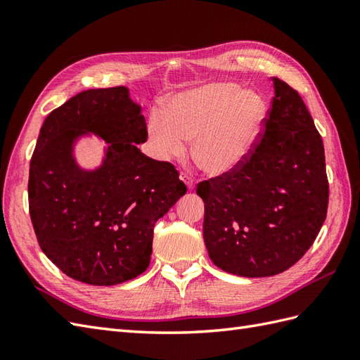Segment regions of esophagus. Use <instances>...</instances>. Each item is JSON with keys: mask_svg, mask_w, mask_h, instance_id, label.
<instances>
[{"mask_svg": "<svg viewBox=\"0 0 360 360\" xmlns=\"http://www.w3.org/2000/svg\"><path fill=\"white\" fill-rule=\"evenodd\" d=\"M179 178H181V181L184 182V184L187 186L188 190H193V188H195V182H193V179H192V176L187 174V173H181Z\"/></svg>", "mask_w": 360, "mask_h": 360, "instance_id": "obj_1", "label": "esophagus"}]
</instances>
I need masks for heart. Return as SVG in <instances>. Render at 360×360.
<instances>
[{
  "mask_svg": "<svg viewBox=\"0 0 360 360\" xmlns=\"http://www.w3.org/2000/svg\"><path fill=\"white\" fill-rule=\"evenodd\" d=\"M266 103L255 91L235 83H209L173 97L165 117L151 114L148 139L162 160L181 158L186 141L193 139L192 155L210 176L238 168L262 136Z\"/></svg>",
  "mask_w": 360,
  "mask_h": 360,
  "instance_id": "b5f03b06",
  "label": "heart"
}]
</instances>
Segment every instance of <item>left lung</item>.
<instances>
[{
    "mask_svg": "<svg viewBox=\"0 0 360 360\" xmlns=\"http://www.w3.org/2000/svg\"><path fill=\"white\" fill-rule=\"evenodd\" d=\"M263 139L232 173L198 184L204 243L215 266L240 277H271L307 252L325 223L323 142L300 94L271 77Z\"/></svg>",
    "mask_w": 360,
    "mask_h": 360,
    "instance_id": "1",
    "label": "left lung"
}]
</instances>
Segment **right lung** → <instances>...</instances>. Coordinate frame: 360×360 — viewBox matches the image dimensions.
Masks as SVG:
<instances>
[{
	"mask_svg": "<svg viewBox=\"0 0 360 360\" xmlns=\"http://www.w3.org/2000/svg\"><path fill=\"white\" fill-rule=\"evenodd\" d=\"M105 141L103 162L83 169L80 139ZM147 141L142 106L127 86L88 89L44 119L29 170V212L44 255L94 286L136 278L150 264L155 223L187 188L170 162L137 148Z\"/></svg>",
	"mask_w": 360,
	"mask_h": 360,
	"instance_id": "1",
	"label": "right lung"
}]
</instances>
